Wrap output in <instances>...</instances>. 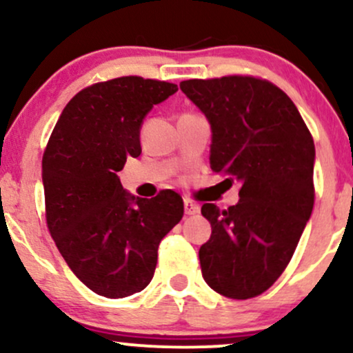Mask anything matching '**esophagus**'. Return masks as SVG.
Here are the masks:
<instances>
[{
    "instance_id": "34e87169",
    "label": "esophagus",
    "mask_w": 353,
    "mask_h": 353,
    "mask_svg": "<svg viewBox=\"0 0 353 353\" xmlns=\"http://www.w3.org/2000/svg\"><path fill=\"white\" fill-rule=\"evenodd\" d=\"M199 210H201L199 204H196V202H192V201H189V199L184 201V212L188 214V216H194V214H199Z\"/></svg>"
}]
</instances>
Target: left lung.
Listing matches in <instances>:
<instances>
[{
    "instance_id": "left-lung-1",
    "label": "left lung",
    "mask_w": 353,
    "mask_h": 353,
    "mask_svg": "<svg viewBox=\"0 0 353 353\" xmlns=\"http://www.w3.org/2000/svg\"><path fill=\"white\" fill-rule=\"evenodd\" d=\"M179 86L210 123L212 171L242 184L236 205H202L212 228L199 249L202 277L224 297H257L289 265L314 209V139L292 99L267 79L234 74Z\"/></svg>"
}]
</instances>
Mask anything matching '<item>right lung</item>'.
<instances>
[{
	"mask_svg": "<svg viewBox=\"0 0 353 353\" xmlns=\"http://www.w3.org/2000/svg\"><path fill=\"white\" fill-rule=\"evenodd\" d=\"M176 91L141 76L91 84L66 104L44 149L48 229L76 277L103 297L145 289L159 242L184 216L174 190L143 199L117 177L125 159L141 154L145 114Z\"/></svg>",
	"mask_w": 353,
	"mask_h": 353,
	"instance_id": "add662e5",
	"label": "right lung"
}]
</instances>
